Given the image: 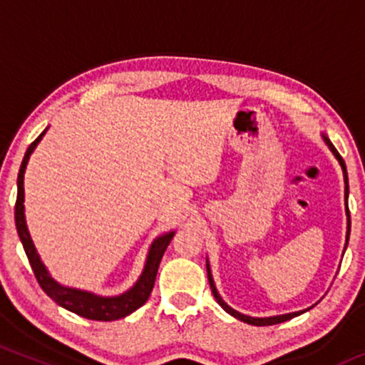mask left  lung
I'll use <instances>...</instances> for the list:
<instances>
[{"label":"left lung","mask_w":365,"mask_h":365,"mask_svg":"<svg viewBox=\"0 0 365 365\" xmlns=\"http://www.w3.org/2000/svg\"><path fill=\"white\" fill-rule=\"evenodd\" d=\"M322 139H324L326 145L331 149V153L334 154V158L338 159V163H340L341 170H343V178H345V207H346V244H349V238H350V211H349V204H346V199H349V175H346V166H345V161H343V158L340 156V153H338L336 149H334V145L331 144V140L328 139L326 135H322ZM346 244H345V249H346ZM207 278H209V284H211V290H212V295H215L216 302L221 305V307L225 309L226 312L232 314L233 317H237V319L247 322V324H252V326H271V324H279V322H284L288 319H292V317H297L300 316V314H304L305 311H299V312H292V314H282V316H273V317H250V316H245V314L242 312H237L235 309L230 307L228 304L225 302L223 299L220 297V293L216 290V284L212 282V276H211V269H209V262H207Z\"/></svg>","instance_id":"1"}]
</instances>
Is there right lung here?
Here are the masks:
<instances>
[{"label":"right lung","mask_w":365,"mask_h":365,"mask_svg":"<svg viewBox=\"0 0 365 365\" xmlns=\"http://www.w3.org/2000/svg\"><path fill=\"white\" fill-rule=\"evenodd\" d=\"M46 130L39 137H37L34 142H32L31 145H29L27 153H25L24 156L22 165H20L19 178H16L19 192H16V202H15V225H16V232H19L20 242H22L25 254H27L29 262H31L32 271H34L37 283H39V287L46 292V295L51 297L58 305L65 307L66 311L86 317V319H92V321L121 319V317L128 316V314L137 311L140 305L148 302L150 292H153L154 288V282H156L159 262H161L165 250L168 249L175 232L165 233V235L158 237L156 240L153 242V245H150L149 254H148V261H145L144 271H142L140 278L137 279V283L133 284L128 292L121 293L118 297H99L91 292L63 287V284L58 283L56 279H53L51 274H49L48 269H46L43 261H41L39 254H37L34 242H32L31 235H29L27 225H25V215H24V173H25V168H27L29 158H31V154L34 153L36 145L39 144V140L43 139Z\"/></svg>","instance_id":"add662e5"}]
</instances>
